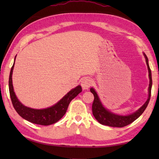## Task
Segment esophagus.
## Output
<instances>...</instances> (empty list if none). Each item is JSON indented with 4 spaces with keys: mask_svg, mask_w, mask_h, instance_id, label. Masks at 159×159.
<instances>
[{
    "mask_svg": "<svg viewBox=\"0 0 159 159\" xmlns=\"http://www.w3.org/2000/svg\"><path fill=\"white\" fill-rule=\"evenodd\" d=\"M92 84V80L90 78L86 77L81 80V87L84 89H89Z\"/></svg>",
    "mask_w": 159,
    "mask_h": 159,
    "instance_id": "obj_1",
    "label": "esophagus"
}]
</instances>
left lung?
Listing matches in <instances>:
<instances>
[{
  "label": "left lung",
  "instance_id": "1",
  "mask_svg": "<svg viewBox=\"0 0 159 159\" xmlns=\"http://www.w3.org/2000/svg\"><path fill=\"white\" fill-rule=\"evenodd\" d=\"M146 58V61L148 66V72H149V79H150V84H149V96H148V98L147 101L141 107L139 110H137L135 113L133 114L128 115V116H118L113 113L110 112L109 111L107 110L104 108L102 103L100 101L96 91L93 88H91L90 91L93 94L94 96V100L92 104V112L93 116L95 117L96 120L98 122L102 125H106V126H109L111 127H119L121 128L124 126H126L127 125L133 122L134 120H136L138 117H139L141 114L143 113L145 109H146L148 103L150 99L151 96V89H152V74H151V70L150 68L149 64H148V59L146 54H143Z\"/></svg>",
  "mask_w": 159,
  "mask_h": 159
}]
</instances>
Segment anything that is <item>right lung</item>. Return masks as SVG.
<instances>
[{
  "label": "right lung",
  "mask_w": 159,
  "mask_h": 159,
  "mask_svg": "<svg viewBox=\"0 0 159 159\" xmlns=\"http://www.w3.org/2000/svg\"><path fill=\"white\" fill-rule=\"evenodd\" d=\"M14 64L15 61L11 67L9 79L10 97H11L12 104L16 112L22 118L30 121V122L42 125V126H48V125H51L57 122L66 114L71 100H73L78 94L82 92L81 87L80 85L77 86L67 93L59 102L51 107L47 108V109H31V108L26 107L21 104V102H19V100L15 95L14 92H13L12 85V72Z\"/></svg>",
  "instance_id": "obj_1"
}]
</instances>
